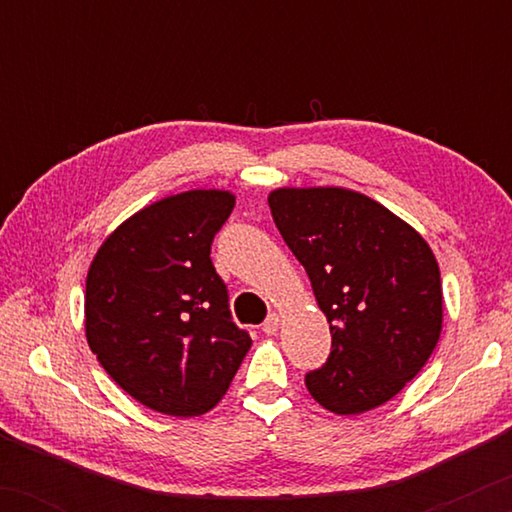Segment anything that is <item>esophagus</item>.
<instances>
[{
  "label": "esophagus",
  "instance_id": "34e87169",
  "mask_svg": "<svg viewBox=\"0 0 512 512\" xmlns=\"http://www.w3.org/2000/svg\"><path fill=\"white\" fill-rule=\"evenodd\" d=\"M279 321H282V319H279V314H277V312H272L270 317L265 319V324H263V333H265V335H275V333L279 331Z\"/></svg>",
  "mask_w": 512,
  "mask_h": 512
}]
</instances>
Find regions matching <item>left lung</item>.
I'll return each instance as SVG.
<instances>
[{
  "instance_id": "obj_1",
  "label": "left lung",
  "mask_w": 512,
  "mask_h": 512,
  "mask_svg": "<svg viewBox=\"0 0 512 512\" xmlns=\"http://www.w3.org/2000/svg\"><path fill=\"white\" fill-rule=\"evenodd\" d=\"M268 202L331 324V354L305 375L307 391L335 415L387 403L424 368L443 328L431 247L387 207L349 188H277Z\"/></svg>"
}]
</instances>
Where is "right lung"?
I'll return each mask as SVG.
<instances>
[{
	"label": "right lung",
	"mask_w": 512,
	"mask_h": 512,
	"mask_svg": "<svg viewBox=\"0 0 512 512\" xmlns=\"http://www.w3.org/2000/svg\"><path fill=\"white\" fill-rule=\"evenodd\" d=\"M233 207L216 188L170 195L123 221L90 263L88 347L125 394L163 415L212 410L251 347L209 258Z\"/></svg>",
	"instance_id": "1"
}]
</instances>
